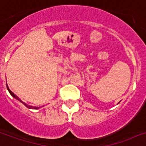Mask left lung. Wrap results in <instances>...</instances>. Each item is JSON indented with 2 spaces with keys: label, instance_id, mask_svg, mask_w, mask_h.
Instances as JSON below:
<instances>
[{
  "label": "left lung",
  "instance_id": "8db88e82",
  "mask_svg": "<svg viewBox=\"0 0 146 146\" xmlns=\"http://www.w3.org/2000/svg\"><path fill=\"white\" fill-rule=\"evenodd\" d=\"M119 103H118V104H119Z\"/></svg>",
  "mask_w": 146,
  "mask_h": 146
}]
</instances>
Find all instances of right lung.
<instances>
[{"mask_svg": "<svg viewBox=\"0 0 146 146\" xmlns=\"http://www.w3.org/2000/svg\"><path fill=\"white\" fill-rule=\"evenodd\" d=\"M7 90H8V91H9V93L11 94V95L12 96L13 98H15V99H17V100L20 101V102L22 103V104L23 105H25V106H26V107H27V108H29V109H33V110H38V109H39V108H40V107H33V106H30V105L27 104L26 103H24V102H23V101H22V100H21V99H20V98H18L17 96L16 95V94H13V92H12V91H11V90H10V89H9V87H8V86H7ZM42 107H43V106H42Z\"/></svg>", "mask_w": 146, "mask_h": 146, "instance_id": "add662e5", "label": "right lung"}]
</instances>
